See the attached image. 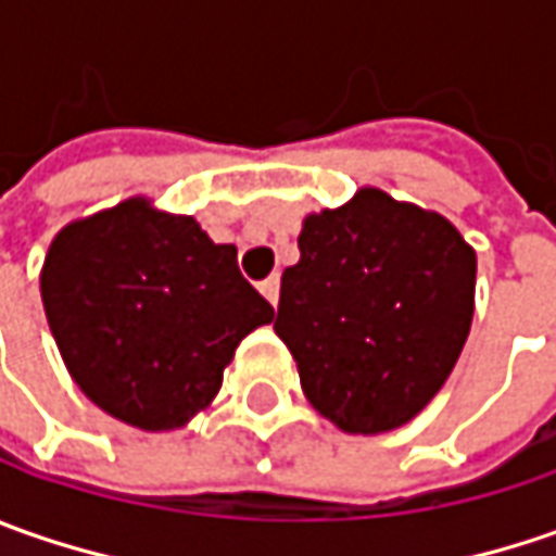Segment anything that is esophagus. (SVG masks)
<instances>
[{
	"instance_id": "esophagus-1",
	"label": "esophagus",
	"mask_w": 556,
	"mask_h": 556,
	"mask_svg": "<svg viewBox=\"0 0 556 556\" xmlns=\"http://www.w3.org/2000/svg\"><path fill=\"white\" fill-rule=\"evenodd\" d=\"M260 290H263V296H266L271 306H278V296H281V278H278V275H271V278H266V281L260 285Z\"/></svg>"
}]
</instances>
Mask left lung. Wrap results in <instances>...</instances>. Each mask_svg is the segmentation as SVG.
Returning a JSON list of instances; mask_svg holds the SVG:
<instances>
[{
	"instance_id": "1",
	"label": "left lung",
	"mask_w": 556,
	"mask_h": 556,
	"mask_svg": "<svg viewBox=\"0 0 556 556\" xmlns=\"http://www.w3.org/2000/svg\"><path fill=\"white\" fill-rule=\"evenodd\" d=\"M296 244L271 318L306 399L346 433L408 424L470 333L473 247L439 213L377 188L306 216Z\"/></svg>"
}]
</instances>
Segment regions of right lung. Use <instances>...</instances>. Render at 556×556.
I'll list each match as a JSON object with an SVG mask.
<instances>
[{
    "label": "right lung",
    "mask_w": 556,
    "mask_h": 556,
    "mask_svg": "<svg viewBox=\"0 0 556 556\" xmlns=\"http://www.w3.org/2000/svg\"><path fill=\"white\" fill-rule=\"evenodd\" d=\"M39 285L79 390L139 430H176L206 408L238 343L275 315L235 247L141 198L67 225Z\"/></svg>",
    "instance_id": "1"
}]
</instances>
